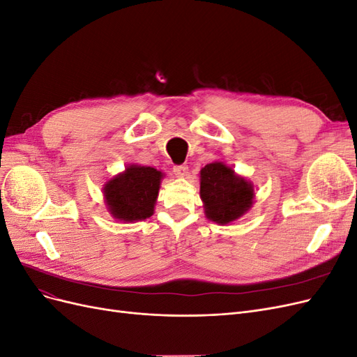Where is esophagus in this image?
<instances>
[{
	"label": "esophagus",
	"instance_id": "1",
	"mask_svg": "<svg viewBox=\"0 0 357 357\" xmlns=\"http://www.w3.org/2000/svg\"><path fill=\"white\" fill-rule=\"evenodd\" d=\"M174 174L178 177H185L188 174V167L186 165H176L174 167Z\"/></svg>",
	"mask_w": 357,
	"mask_h": 357
}]
</instances>
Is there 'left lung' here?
<instances>
[{
	"label": "left lung",
	"instance_id": "1",
	"mask_svg": "<svg viewBox=\"0 0 357 357\" xmlns=\"http://www.w3.org/2000/svg\"><path fill=\"white\" fill-rule=\"evenodd\" d=\"M199 195L207 219L228 225L250 210L255 189L250 181L235 174L231 167L218 160L201 169Z\"/></svg>",
	"mask_w": 357,
	"mask_h": 357
}]
</instances>
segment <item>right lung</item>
Instances as JSON below:
<instances>
[{"label": "right lung", "instance_id": "right-lung-1", "mask_svg": "<svg viewBox=\"0 0 357 357\" xmlns=\"http://www.w3.org/2000/svg\"><path fill=\"white\" fill-rule=\"evenodd\" d=\"M162 177L164 174L152 167L128 165L104 185L107 210L126 223L149 219L155 210Z\"/></svg>", "mask_w": 357, "mask_h": 357}]
</instances>
